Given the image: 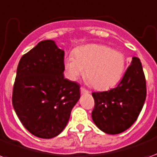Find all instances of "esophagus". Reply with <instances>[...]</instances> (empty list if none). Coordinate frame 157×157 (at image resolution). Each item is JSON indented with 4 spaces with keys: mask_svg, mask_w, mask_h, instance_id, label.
I'll return each instance as SVG.
<instances>
[{
    "mask_svg": "<svg viewBox=\"0 0 157 157\" xmlns=\"http://www.w3.org/2000/svg\"><path fill=\"white\" fill-rule=\"evenodd\" d=\"M80 92H81V94H89V92H88V90H87L86 88H83V87H81V88H80Z\"/></svg>",
    "mask_w": 157,
    "mask_h": 157,
    "instance_id": "esophagus-1",
    "label": "esophagus"
}]
</instances>
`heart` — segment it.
Masks as SVG:
<instances>
[{
	"instance_id": "obj_1",
	"label": "heart",
	"mask_w": 157,
	"mask_h": 157,
	"mask_svg": "<svg viewBox=\"0 0 157 157\" xmlns=\"http://www.w3.org/2000/svg\"><path fill=\"white\" fill-rule=\"evenodd\" d=\"M126 67V58L121 52L102 44H86L74 49V55L65 58L63 68L67 78L76 81L84 78L98 90L108 89L118 83Z\"/></svg>"
}]
</instances>
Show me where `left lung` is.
Segmentation results:
<instances>
[{
    "instance_id": "obj_1",
    "label": "left lung",
    "mask_w": 157,
    "mask_h": 157,
    "mask_svg": "<svg viewBox=\"0 0 157 157\" xmlns=\"http://www.w3.org/2000/svg\"><path fill=\"white\" fill-rule=\"evenodd\" d=\"M94 108L92 118L107 134H118L136 122L147 97L146 79L140 59L132 57L121 82L116 88L92 94Z\"/></svg>"
}]
</instances>
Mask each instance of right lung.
Segmentation results:
<instances>
[{
    "label": "right lung",
    "mask_w": 157,
    "mask_h": 157,
    "mask_svg": "<svg viewBox=\"0 0 157 157\" xmlns=\"http://www.w3.org/2000/svg\"><path fill=\"white\" fill-rule=\"evenodd\" d=\"M63 56L55 41L43 40L21 57L17 67L13 108L25 128L40 138L60 134L80 98L79 85L64 78Z\"/></svg>",
    "instance_id": "obj_1"
}]
</instances>
